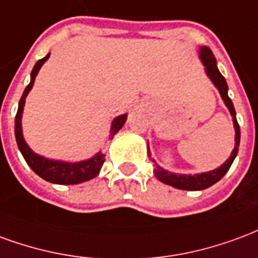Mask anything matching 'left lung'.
Segmentation results:
<instances>
[{"label": "left lung", "instance_id": "1", "mask_svg": "<svg viewBox=\"0 0 258 258\" xmlns=\"http://www.w3.org/2000/svg\"><path fill=\"white\" fill-rule=\"evenodd\" d=\"M201 59L204 61L205 67H206V74L209 75V78L212 80L214 85L217 86V89L220 90V95L224 100L225 106L228 107L229 112L232 115V121H234L235 126V147L232 150V154L231 157L227 159V162L224 165H221L219 169H214L212 172L208 173H201V174H194V176H188V174H176V173L168 172L165 170L161 166H158L155 169V177L162 181V183L168 184V185H172L174 188L178 189H187V191H199V189L209 188L210 185H213L214 183H217L220 178H223L225 173L228 172V169L231 168V165L234 162L235 157L238 154V148H239V142H240V131H239V123L236 121V115H235V108L232 101L228 97V86H227V82H225V78L223 75L220 74L219 69L216 66V59H214L212 50L206 48V46H202L201 49ZM150 150H148V157H150Z\"/></svg>", "mask_w": 258, "mask_h": 258}]
</instances>
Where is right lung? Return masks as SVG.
I'll return each instance as SVG.
<instances>
[{
    "label": "right lung",
    "instance_id": "1",
    "mask_svg": "<svg viewBox=\"0 0 258 258\" xmlns=\"http://www.w3.org/2000/svg\"><path fill=\"white\" fill-rule=\"evenodd\" d=\"M48 57H49V53L35 63L33 71H31V81H30L27 88L24 89L22 99L19 101V108L18 112H16V118H15L16 143H18L19 150H20L22 155L26 159L27 165L38 174L39 177H42L46 181H49V183L64 184V185L84 183V181H88L90 178L96 177L99 174V172H100L101 166L104 163V155L101 152H99L96 157L90 158L88 161H82V162L69 163L61 162V161H52V159H46V158L39 157L37 154H34L23 139V133H22V114H23L24 99H26V96L30 92V89L33 88L34 80H35V75L38 74V70L41 69V66L44 64ZM125 121H126V114L116 116L114 122H112V126H111L110 137L114 136L116 132L123 126Z\"/></svg>",
    "mask_w": 258,
    "mask_h": 258
}]
</instances>
